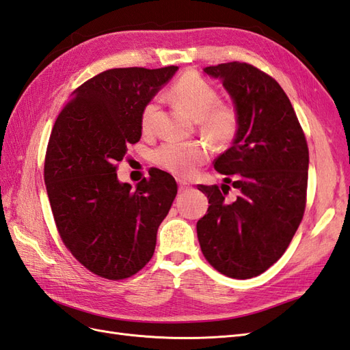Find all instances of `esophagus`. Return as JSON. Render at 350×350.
<instances>
[{"label": "esophagus", "mask_w": 350, "mask_h": 350, "mask_svg": "<svg viewBox=\"0 0 350 350\" xmlns=\"http://www.w3.org/2000/svg\"><path fill=\"white\" fill-rule=\"evenodd\" d=\"M177 183H178V191H180V192H185V191H187L191 187L189 183H186L185 180H180V178H178Z\"/></svg>", "instance_id": "34e87169"}]
</instances>
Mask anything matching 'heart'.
Returning <instances> with one entry per match:
<instances>
[{
  "label": "heart",
  "instance_id": "heart-1",
  "mask_svg": "<svg viewBox=\"0 0 350 350\" xmlns=\"http://www.w3.org/2000/svg\"><path fill=\"white\" fill-rule=\"evenodd\" d=\"M172 100L198 120L200 131L216 146H228L239 131V111L235 105L220 102V94L208 81L193 72L185 74L168 92ZM159 100L150 98L140 112V129L145 134L152 133ZM208 158V149L198 142L161 145L152 155L154 163L165 172L178 177L192 176L196 168Z\"/></svg>",
  "mask_w": 350,
  "mask_h": 350
}]
</instances>
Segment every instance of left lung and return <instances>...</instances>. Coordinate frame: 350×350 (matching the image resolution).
Masks as SVG:
<instances>
[{
	"instance_id": "left-lung-1",
	"label": "left lung",
	"mask_w": 350,
	"mask_h": 350,
	"mask_svg": "<svg viewBox=\"0 0 350 350\" xmlns=\"http://www.w3.org/2000/svg\"><path fill=\"white\" fill-rule=\"evenodd\" d=\"M204 72L221 79L241 124L234 145L214 161L225 183L198 185L210 205L196 234L216 271L248 280L280 260L300 225L309 149L288 96L271 75L241 62ZM229 183L239 191L235 200L226 198Z\"/></svg>"
}]
</instances>
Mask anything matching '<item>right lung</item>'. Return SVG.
Wrapping results in <instances>:
<instances>
[{"mask_svg":"<svg viewBox=\"0 0 350 350\" xmlns=\"http://www.w3.org/2000/svg\"><path fill=\"white\" fill-rule=\"evenodd\" d=\"M177 69L105 70L75 90L51 130L44 182L57 232L79 263L106 280L145 267L176 198L174 177L163 170L131 189L116 168L140 140L142 107Z\"/></svg>","mask_w":350,"mask_h":350,"instance_id":"1","label":"right lung"}]
</instances>
